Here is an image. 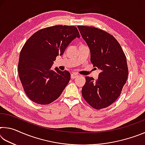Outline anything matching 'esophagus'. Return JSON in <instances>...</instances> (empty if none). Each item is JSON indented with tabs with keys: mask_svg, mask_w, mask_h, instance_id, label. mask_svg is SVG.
I'll list each match as a JSON object with an SVG mask.
<instances>
[{
	"mask_svg": "<svg viewBox=\"0 0 145 145\" xmlns=\"http://www.w3.org/2000/svg\"><path fill=\"white\" fill-rule=\"evenodd\" d=\"M78 75L77 74H75V73H72V75H71V78L72 79H74V78H75L76 77H77Z\"/></svg>",
	"mask_w": 145,
	"mask_h": 145,
	"instance_id": "1",
	"label": "esophagus"
}]
</instances>
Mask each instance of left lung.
I'll return each mask as SVG.
<instances>
[{"label": "left lung", "instance_id": "left-lung-1", "mask_svg": "<svg viewBox=\"0 0 145 145\" xmlns=\"http://www.w3.org/2000/svg\"><path fill=\"white\" fill-rule=\"evenodd\" d=\"M77 27L89 48L91 62L101 71L96 80L86 77L82 97L92 107L104 109L116 101L126 83L129 74L126 56L111 34L94 27Z\"/></svg>", "mask_w": 145, "mask_h": 145}]
</instances>
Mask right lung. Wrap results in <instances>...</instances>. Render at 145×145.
Segmentation results:
<instances>
[{
  "instance_id": "right-lung-1",
  "label": "right lung",
  "mask_w": 145,
  "mask_h": 145,
  "mask_svg": "<svg viewBox=\"0 0 145 145\" xmlns=\"http://www.w3.org/2000/svg\"><path fill=\"white\" fill-rule=\"evenodd\" d=\"M80 38L75 26L55 25L39 30L22 48L18 65L19 78L30 100L41 105L57 99L70 80V73L51 70L57 56H62L73 40Z\"/></svg>"
}]
</instances>
